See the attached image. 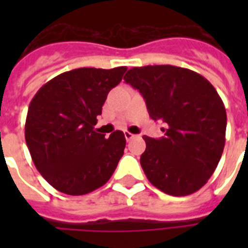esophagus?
<instances>
[{"mask_svg":"<svg viewBox=\"0 0 248 248\" xmlns=\"http://www.w3.org/2000/svg\"><path fill=\"white\" fill-rule=\"evenodd\" d=\"M124 138H126V140H127V141H130V140L135 138V135H134V134H131L130 131H124Z\"/></svg>","mask_w":248,"mask_h":248,"instance_id":"esophagus-1","label":"esophagus"}]
</instances>
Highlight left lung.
Masks as SVG:
<instances>
[{
	"instance_id": "obj_1",
	"label": "left lung",
	"mask_w": 248,
	"mask_h": 248,
	"mask_svg": "<svg viewBox=\"0 0 248 248\" xmlns=\"http://www.w3.org/2000/svg\"><path fill=\"white\" fill-rule=\"evenodd\" d=\"M124 79L139 90L149 116L167 127L165 136H143L140 165L155 188L175 197L203 186L217 167L227 130L225 107L203 76L175 65L132 68Z\"/></svg>"
}]
</instances>
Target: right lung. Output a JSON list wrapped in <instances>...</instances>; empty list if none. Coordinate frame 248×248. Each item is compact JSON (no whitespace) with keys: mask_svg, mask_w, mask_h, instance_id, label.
<instances>
[{"mask_svg":"<svg viewBox=\"0 0 248 248\" xmlns=\"http://www.w3.org/2000/svg\"><path fill=\"white\" fill-rule=\"evenodd\" d=\"M126 67L78 68L45 83L33 96L25 120V143L36 169L56 190L82 196L110 179L126 139L95 131L107 95Z\"/></svg>","mask_w":248,"mask_h":248,"instance_id":"add662e5","label":"right lung"}]
</instances>
